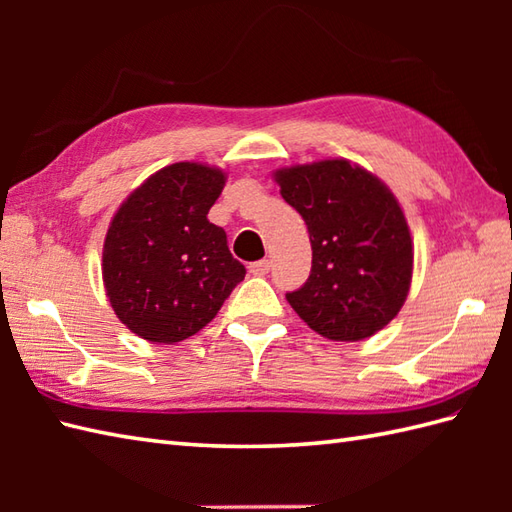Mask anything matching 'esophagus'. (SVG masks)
Masks as SVG:
<instances>
[{
    "instance_id": "34e87169",
    "label": "esophagus",
    "mask_w": 512,
    "mask_h": 512,
    "mask_svg": "<svg viewBox=\"0 0 512 512\" xmlns=\"http://www.w3.org/2000/svg\"><path fill=\"white\" fill-rule=\"evenodd\" d=\"M248 268H250V273H253V275L264 277V275L270 273V262H268V259H259V262H253Z\"/></svg>"
}]
</instances>
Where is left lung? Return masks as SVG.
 Masks as SVG:
<instances>
[{
    "label": "left lung",
    "mask_w": 512,
    "mask_h": 512,
    "mask_svg": "<svg viewBox=\"0 0 512 512\" xmlns=\"http://www.w3.org/2000/svg\"><path fill=\"white\" fill-rule=\"evenodd\" d=\"M308 226L312 270L286 299L330 341H363L400 312L413 273V242L396 195L374 173L332 158L275 171Z\"/></svg>",
    "instance_id": "left-lung-1"
}]
</instances>
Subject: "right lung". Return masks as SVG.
<instances>
[{
  "mask_svg": "<svg viewBox=\"0 0 512 512\" xmlns=\"http://www.w3.org/2000/svg\"><path fill=\"white\" fill-rule=\"evenodd\" d=\"M224 184L222 169L176 162L129 193L112 217L103 284L116 317L140 339H189L244 279L224 228L206 217Z\"/></svg>",
  "mask_w": 512,
  "mask_h": 512,
  "instance_id": "right-lung-1",
  "label": "right lung"
}]
</instances>
